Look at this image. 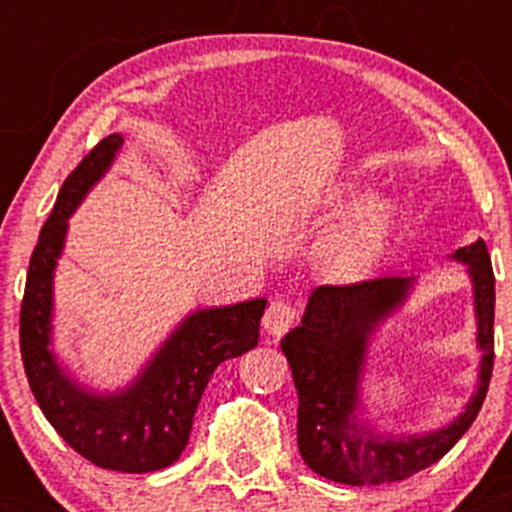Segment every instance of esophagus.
<instances>
[{
    "mask_svg": "<svg viewBox=\"0 0 512 512\" xmlns=\"http://www.w3.org/2000/svg\"><path fill=\"white\" fill-rule=\"evenodd\" d=\"M294 322H297V312H294L292 304L282 297L272 299L265 317H262V327H265L272 337H282V334L289 332V327H292Z\"/></svg>",
    "mask_w": 512,
    "mask_h": 512,
    "instance_id": "esophagus-1",
    "label": "esophagus"
}]
</instances>
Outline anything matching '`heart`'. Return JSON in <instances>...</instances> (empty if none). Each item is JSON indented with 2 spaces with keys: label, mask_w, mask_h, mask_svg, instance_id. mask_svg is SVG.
<instances>
[{
  "label": "heart",
  "mask_w": 512,
  "mask_h": 512,
  "mask_svg": "<svg viewBox=\"0 0 512 512\" xmlns=\"http://www.w3.org/2000/svg\"><path fill=\"white\" fill-rule=\"evenodd\" d=\"M337 210H349V215L322 237L319 265L334 280H361L384 257L399 225V205L389 198L364 203V190L349 188L337 198Z\"/></svg>",
  "instance_id": "heart-1"
}]
</instances>
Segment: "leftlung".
I'll use <instances>...</instances> for the list:
<instances>
[{
  "mask_svg": "<svg viewBox=\"0 0 512 512\" xmlns=\"http://www.w3.org/2000/svg\"><path fill=\"white\" fill-rule=\"evenodd\" d=\"M468 265L478 322V389L448 426L411 436H384L359 421L361 376L369 339L414 287V275L376 277L356 285H322L309 294L299 327L285 334L282 352L297 386V446L322 478L344 485L404 480L441 461L476 421L493 374L495 277L483 240L453 252Z\"/></svg>",
  "mask_w": 512,
  "mask_h": 512,
  "instance_id": "obj_1",
  "label": "left lung"
}]
</instances>
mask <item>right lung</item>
Masks as SVG:
<instances>
[{
  "label": "right lung",
  "mask_w": 512,
  "mask_h": 512,
  "mask_svg": "<svg viewBox=\"0 0 512 512\" xmlns=\"http://www.w3.org/2000/svg\"><path fill=\"white\" fill-rule=\"evenodd\" d=\"M121 146L118 133L103 138L61 185L29 260L19 344L36 404L79 456L108 471L151 473L178 461L188 446L195 409L213 371L257 347L267 299L188 314L141 374L113 394L84 389L61 369L49 347L54 270L64 250L66 220L111 168Z\"/></svg>",
  "instance_id": "obj_1"
}]
</instances>
